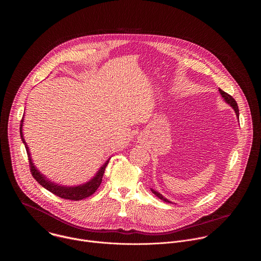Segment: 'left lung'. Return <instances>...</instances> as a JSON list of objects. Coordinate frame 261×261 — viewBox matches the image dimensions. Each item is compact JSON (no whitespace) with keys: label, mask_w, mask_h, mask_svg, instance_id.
I'll use <instances>...</instances> for the list:
<instances>
[{"label":"left lung","mask_w":261,"mask_h":261,"mask_svg":"<svg viewBox=\"0 0 261 261\" xmlns=\"http://www.w3.org/2000/svg\"><path fill=\"white\" fill-rule=\"evenodd\" d=\"M219 92H220V94H221V96L223 97L224 100H225V102L227 103V105H229L233 110H234V112L236 113V115H237V118H238V116H239V110H238V107H237V102L235 101V99L231 96V95H229L228 93H226V92H224L223 90H221L220 88H219ZM150 191L156 196V197H159L161 200H163V201H165V202H167V203H172L173 204V202H171L170 200H168L167 198H165L161 193H159L158 191H155V190H153V189H150Z\"/></svg>","instance_id":"obj_1"}]
</instances>
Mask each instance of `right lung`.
<instances>
[{
    "label": "right lung",
    "mask_w": 261,
    "mask_h": 261,
    "mask_svg": "<svg viewBox=\"0 0 261 261\" xmlns=\"http://www.w3.org/2000/svg\"><path fill=\"white\" fill-rule=\"evenodd\" d=\"M23 123H24V115H23V118L21 120V125H20L21 140H22V143L25 145V148H26L27 153H28L29 164H30V168H31L30 170H31L32 176L35 178V180L41 186L44 187L46 190H48L49 192L55 194L56 196H58L60 198L67 199V200H74V201H79V200H82V199H85V198L91 196L97 190V188L100 186L106 168H107L111 158L99 168V170L96 172V174L89 181L85 182L84 184H80V185H77V186L59 185L55 182H52L46 176H44L38 170L36 166L34 165L33 161H32V156H31V152L29 150V147H28V145H27V143L25 142V139H24Z\"/></svg>",
    "instance_id": "obj_1"
}]
</instances>
